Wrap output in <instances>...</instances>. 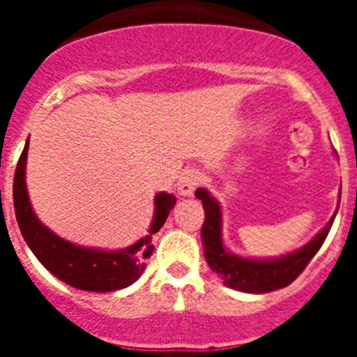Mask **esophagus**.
<instances>
[{"mask_svg":"<svg viewBox=\"0 0 357 357\" xmlns=\"http://www.w3.org/2000/svg\"><path fill=\"white\" fill-rule=\"evenodd\" d=\"M200 173L197 169H185L184 173L178 178V184H176V191L181 197H191L195 193V189L200 185Z\"/></svg>","mask_w":357,"mask_h":357,"instance_id":"obj_1","label":"esophagus"}]
</instances>
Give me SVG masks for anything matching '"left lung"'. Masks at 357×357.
Here are the masks:
<instances>
[{
	"mask_svg": "<svg viewBox=\"0 0 357 357\" xmlns=\"http://www.w3.org/2000/svg\"><path fill=\"white\" fill-rule=\"evenodd\" d=\"M195 197L202 200V206L206 211V220L202 225V245H204V255L207 264L213 272L223 279L227 288L238 289L243 293H270L275 289L286 288L304 272L309 261L313 259L314 254L326 241L333 227V214L324 229L314 236L304 247L296 248L280 257H270V259H248L229 252L223 245L222 238V207L211 197L207 189H197ZM342 198V189H340Z\"/></svg>",
	"mask_w": 357,
	"mask_h": 357,
	"instance_id": "1",
	"label": "left lung"
}]
</instances>
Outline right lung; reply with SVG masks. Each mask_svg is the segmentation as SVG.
<instances>
[{
  "label": "right lung",
  "instance_id": "add662e5",
  "mask_svg": "<svg viewBox=\"0 0 357 357\" xmlns=\"http://www.w3.org/2000/svg\"><path fill=\"white\" fill-rule=\"evenodd\" d=\"M30 139V137H28ZM28 139L19 157L14 175V209L17 225L24 241L36 254L46 270L61 279L66 284L84 291H116L134 284L146 268V259L153 254L151 234L159 232L169 211L176 204V198L169 193H159L155 197V214L150 225V234L135 241L123 250H102L87 248L66 241L53 230L40 223L31 209L26 191V155Z\"/></svg>",
  "mask_w": 357,
  "mask_h": 357
}]
</instances>
